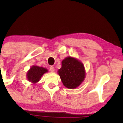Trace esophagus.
Here are the masks:
<instances>
[{
	"mask_svg": "<svg viewBox=\"0 0 123 123\" xmlns=\"http://www.w3.org/2000/svg\"><path fill=\"white\" fill-rule=\"evenodd\" d=\"M49 70H50V71L52 72V73H54V72H55V68L54 67L52 66L50 67V68H49Z\"/></svg>",
	"mask_w": 123,
	"mask_h": 123,
	"instance_id": "1",
	"label": "esophagus"
}]
</instances>
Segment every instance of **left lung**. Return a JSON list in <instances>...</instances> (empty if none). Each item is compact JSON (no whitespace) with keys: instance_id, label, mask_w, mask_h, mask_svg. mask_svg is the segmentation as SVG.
Wrapping results in <instances>:
<instances>
[{"instance_id":"1","label":"left lung","mask_w":123,"mask_h":123,"mask_svg":"<svg viewBox=\"0 0 123 123\" xmlns=\"http://www.w3.org/2000/svg\"><path fill=\"white\" fill-rule=\"evenodd\" d=\"M63 85L68 89H76L86 78V71L83 64L77 58L68 56L62 61V66L58 69Z\"/></svg>"}]
</instances>
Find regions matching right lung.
Returning <instances> with one entry per match:
<instances>
[{"instance_id": "obj_1", "label": "right lung", "mask_w": 123, "mask_h": 123, "mask_svg": "<svg viewBox=\"0 0 123 123\" xmlns=\"http://www.w3.org/2000/svg\"><path fill=\"white\" fill-rule=\"evenodd\" d=\"M48 72V69L37 65H33L27 73V80L35 84L39 81L44 73Z\"/></svg>"}]
</instances>
